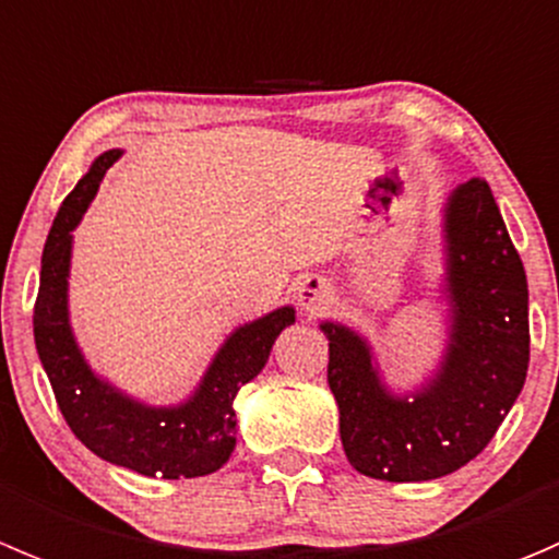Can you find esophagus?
I'll list each match as a JSON object with an SVG mask.
<instances>
[{
  "label": "esophagus",
  "mask_w": 559,
  "mask_h": 559,
  "mask_svg": "<svg viewBox=\"0 0 559 559\" xmlns=\"http://www.w3.org/2000/svg\"><path fill=\"white\" fill-rule=\"evenodd\" d=\"M295 300H297V306H300L302 313H308V317H317V313H322L324 308H328L330 286L324 284V278H319V275H308V278H302L300 284H297Z\"/></svg>",
  "instance_id": "34e87169"
}]
</instances>
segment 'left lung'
Here are the masks:
<instances>
[{
	"label": "left lung",
	"mask_w": 559,
	"mask_h": 559,
	"mask_svg": "<svg viewBox=\"0 0 559 559\" xmlns=\"http://www.w3.org/2000/svg\"><path fill=\"white\" fill-rule=\"evenodd\" d=\"M442 231L448 344L420 388L393 393L360 333L319 324L341 445L368 478L417 484L456 473L489 445L527 379V275L489 182L473 177L448 197Z\"/></svg>",
	"instance_id": "obj_1"
}]
</instances>
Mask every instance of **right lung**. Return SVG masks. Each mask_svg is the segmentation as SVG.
<instances>
[{"mask_svg": "<svg viewBox=\"0 0 559 559\" xmlns=\"http://www.w3.org/2000/svg\"><path fill=\"white\" fill-rule=\"evenodd\" d=\"M119 155L122 150L97 155L53 218L32 319L35 346L70 431L95 456L147 478H199L229 462L237 445V393L262 371L281 330L295 324V308H275L237 328L215 352L199 388L177 406H150L97 377L70 328L68 275L73 229Z\"/></svg>", "mask_w": 559, "mask_h": 559, "instance_id": "add662e5", "label": "right lung"}]
</instances>
